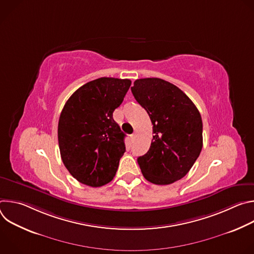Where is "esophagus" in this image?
I'll return each instance as SVG.
<instances>
[{
    "label": "esophagus",
    "instance_id": "esophagus-1",
    "mask_svg": "<svg viewBox=\"0 0 254 254\" xmlns=\"http://www.w3.org/2000/svg\"><path fill=\"white\" fill-rule=\"evenodd\" d=\"M135 137H136V132H133V133L130 134V139H131V141H133V140L135 139Z\"/></svg>",
    "mask_w": 254,
    "mask_h": 254
}]
</instances>
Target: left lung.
Masks as SVG:
<instances>
[{
    "mask_svg": "<svg viewBox=\"0 0 254 254\" xmlns=\"http://www.w3.org/2000/svg\"><path fill=\"white\" fill-rule=\"evenodd\" d=\"M130 89L147 111L154 133L150 150L137 164L149 182L172 184L186 176L201 153V115L182 90L161 78L136 79Z\"/></svg>",
    "mask_w": 254,
    "mask_h": 254,
    "instance_id": "8db88e82",
    "label": "left lung"
}]
</instances>
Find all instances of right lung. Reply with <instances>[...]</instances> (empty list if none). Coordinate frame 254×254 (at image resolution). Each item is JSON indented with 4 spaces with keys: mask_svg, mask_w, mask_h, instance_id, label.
Segmentation results:
<instances>
[{
    "mask_svg": "<svg viewBox=\"0 0 254 254\" xmlns=\"http://www.w3.org/2000/svg\"><path fill=\"white\" fill-rule=\"evenodd\" d=\"M131 81L101 77L79 87L66 101L58 123L62 162L78 182L101 187L116 176L126 152L125 136L113 114Z\"/></svg>",
    "mask_w": 254,
    "mask_h": 254,
    "instance_id": "obj_1",
    "label": "right lung"
}]
</instances>
